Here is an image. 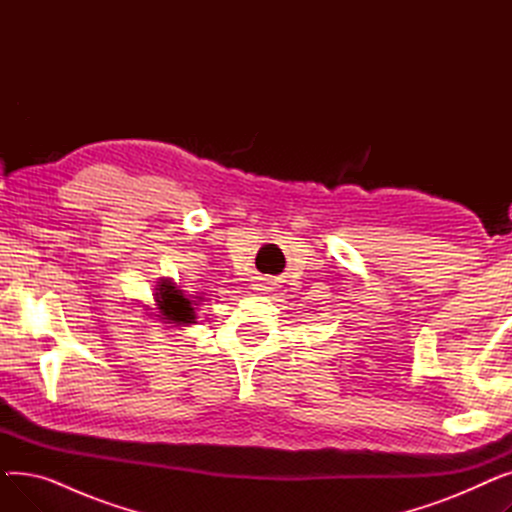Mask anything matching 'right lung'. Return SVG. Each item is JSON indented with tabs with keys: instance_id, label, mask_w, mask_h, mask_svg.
Instances as JSON below:
<instances>
[{
	"instance_id": "1",
	"label": "right lung",
	"mask_w": 512,
	"mask_h": 512,
	"mask_svg": "<svg viewBox=\"0 0 512 512\" xmlns=\"http://www.w3.org/2000/svg\"><path fill=\"white\" fill-rule=\"evenodd\" d=\"M157 307L159 313L164 315L161 319H168V324L188 326L195 324V301L186 299L182 290H178L170 280H164L157 288Z\"/></svg>"
}]
</instances>
